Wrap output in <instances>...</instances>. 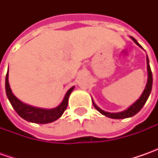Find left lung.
<instances>
[{"instance_id":"1","label":"left lung","mask_w":158,"mask_h":158,"mask_svg":"<svg viewBox=\"0 0 158 158\" xmlns=\"http://www.w3.org/2000/svg\"><path fill=\"white\" fill-rule=\"evenodd\" d=\"M131 40H133L137 46H140L141 48H143L142 46L137 42V40L133 38V37H130ZM147 69H148V80H147V84H146V87L143 90V94L141 95V97L139 98V99H137L133 105L131 106H129L127 110H125L123 112H108L103 111L102 109H100L98 106H97L94 103V101L92 100V103H93V106L98 111V112L102 113L103 115H105L106 117H109V118H130V117H133L134 115H135L137 112H140V110L143 108V106L145 105L147 99L149 98V96L151 92V89H152V82H153V78H152V72H151V69H150V67H149V58L147 56Z\"/></svg>"}]
</instances>
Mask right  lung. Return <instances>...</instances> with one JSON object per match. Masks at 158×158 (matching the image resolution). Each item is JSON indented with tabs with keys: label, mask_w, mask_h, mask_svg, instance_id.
I'll return each mask as SVG.
<instances>
[{
	"label": "right lung",
	"mask_w": 158,
	"mask_h": 158,
	"mask_svg": "<svg viewBox=\"0 0 158 158\" xmlns=\"http://www.w3.org/2000/svg\"><path fill=\"white\" fill-rule=\"evenodd\" d=\"M5 88H6V94L9 98V102L17 114L23 119L38 123V124H46L52 121H55L56 119L61 117L65 110L68 107L69 104V98L71 92L74 89V86L67 91V93L64 97L62 102L55 108L52 109H44V108H38L34 106H29L20 101L15 95L12 93V90L10 89L9 83V70L6 75V81H5Z\"/></svg>",
	"instance_id": "right-lung-1"
}]
</instances>
